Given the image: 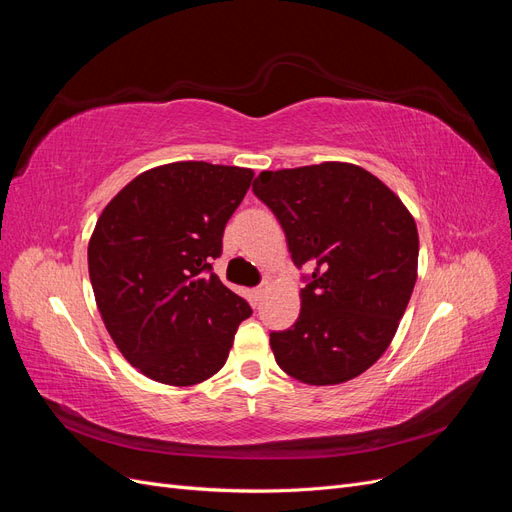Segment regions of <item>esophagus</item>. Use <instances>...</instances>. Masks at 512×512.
Here are the masks:
<instances>
[{
  "label": "esophagus",
  "mask_w": 512,
  "mask_h": 512,
  "mask_svg": "<svg viewBox=\"0 0 512 512\" xmlns=\"http://www.w3.org/2000/svg\"><path fill=\"white\" fill-rule=\"evenodd\" d=\"M265 290H267V286L265 284H262V286H258V288H254V301H260L262 299V294H265Z\"/></svg>",
  "instance_id": "1"
}]
</instances>
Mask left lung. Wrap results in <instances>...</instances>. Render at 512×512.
<instances>
[{
    "mask_svg": "<svg viewBox=\"0 0 512 512\" xmlns=\"http://www.w3.org/2000/svg\"><path fill=\"white\" fill-rule=\"evenodd\" d=\"M254 194L280 220L297 267H312L301 314L271 333L275 361L294 380L342 384L391 346L418 269V230L401 198L348 162L262 170Z\"/></svg>",
    "mask_w": 512,
    "mask_h": 512,
    "instance_id": "8db88e82",
    "label": "left lung"
}]
</instances>
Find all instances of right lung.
Masks as SVG:
<instances>
[{
  "label": "right lung",
  "instance_id": "add662e5",
  "mask_svg": "<svg viewBox=\"0 0 512 512\" xmlns=\"http://www.w3.org/2000/svg\"><path fill=\"white\" fill-rule=\"evenodd\" d=\"M252 179V168L162 164L100 213L89 280L108 335L143 376L192 386L224 367L252 307L211 273V260Z\"/></svg>",
  "mask_w": 512,
  "mask_h": 512
}]
</instances>
